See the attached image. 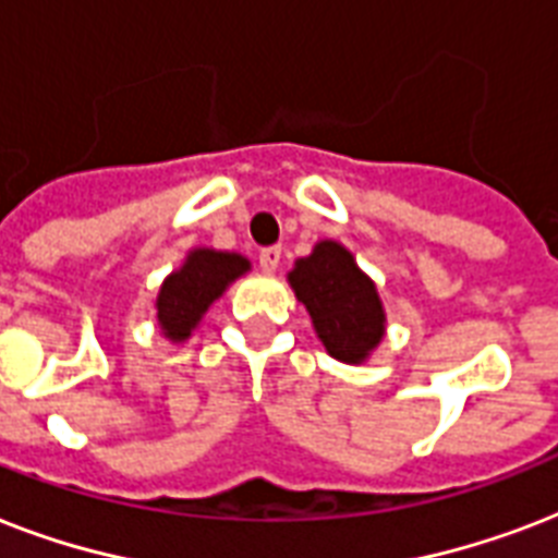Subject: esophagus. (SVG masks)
Returning <instances> with one entry per match:
<instances>
[{
  "instance_id": "esophagus-1",
  "label": "esophagus",
  "mask_w": 558,
  "mask_h": 558,
  "mask_svg": "<svg viewBox=\"0 0 558 558\" xmlns=\"http://www.w3.org/2000/svg\"><path fill=\"white\" fill-rule=\"evenodd\" d=\"M280 257H283V248L280 245H269V248H260V269L275 271L280 266Z\"/></svg>"
}]
</instances>
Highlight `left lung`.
<instances>
[{
    "mask_svg": "<svg viewBox=\"0 0 558 558\" xmlns=\"http://www.w3.org/2000/svg\"><path fill=\"white\" fill-rule=\"evenodd\" d=\"M295 298L306 306L318 339L332 359L362 365L385 336L376 283L336 240H322L289 271Z\"/></svg>",
    "mask_w": 558,
    "mask_h": 558,
    "instance_id": "1",
    "label": "left lung"
}]
</instances>
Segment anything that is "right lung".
<instances>
[{"instance_id": "add662e5", "label": "right lung", "mask_w": 558, "mask_h": 558, "mask_svg": "<svg viewBox=\"0 0 558 558\" xmlns=\"http://www.w3.org/2000/svg\"><path fill=\"white\" fill-rule=\"evenodd\" d=\"M252 269L243 254L217 252V248H193L173 275L165 278L156 298V318L165 339L185 341L217 301L240 275Z\"/></svg>"}]
</instances>
